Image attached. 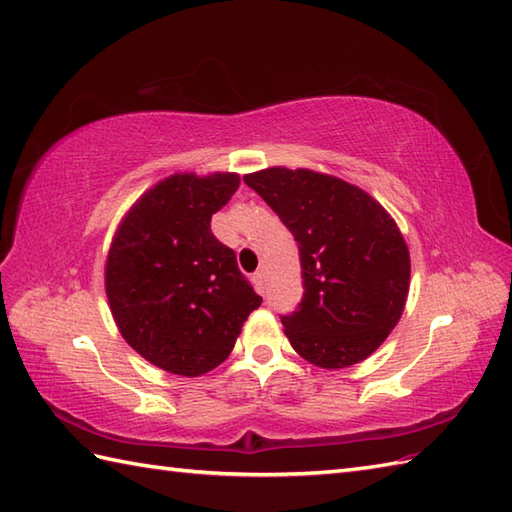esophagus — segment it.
<instances>
[{
	"mask_svg": "<svg viewBox=\"0 0 512 512\" xmlns=\"http://www.w3.org/2000/svg\"><path fill=\"white\" fill-rule=\"evenodd\" d=\"M264 281H266L264 270H257V273L253 275V284H255V288H257L259 292H264Z\"/></svg>",
	"mask_w": 512,
	"mask_h": 512,
	"instance_id": "34e87169",
	"label": "esophagus"
}]
</instances>
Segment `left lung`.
<instances>
[{
  "label": "left lung",
  "instance_id": "1",
  "mask_svg": "<svg viewBox=\"0 0 512 512\" xmlns=\"http://www.w3.org/2000/svg\"><path fill=\"white\" fill-rule=\"evenodd\" d=\"M244 182L299 244L303 297L281 317L295 352L341 369L376 352L396 328L409 292V250L372 195L310 169L270 167Z\"/></svg>",
  "mask_w": 512,
  "mask_h": 512
}]
</instances>
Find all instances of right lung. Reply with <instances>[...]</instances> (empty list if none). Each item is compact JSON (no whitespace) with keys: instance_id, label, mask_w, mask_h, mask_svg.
I'll list each match as a JSON object with an SVG mask.
<instances>
[{"instance_id":"obj_1","label":"right lung","mask_w":512,"mask_h":512,"mask_svg":"<svg viewBox=\"0 0 512 512\" xmlns=\"http://www.w3.org/2000/svg\"><path fill=\"white\" fill-rule=\"evenodd\" d=\"M239 187L237 173H176L140 198L118 226L105 290L123 339L151 365L202 376L226 361L259 308L233 248L211 217Z\"/></svg>"}]
</instances>
